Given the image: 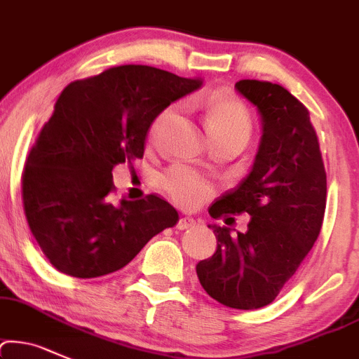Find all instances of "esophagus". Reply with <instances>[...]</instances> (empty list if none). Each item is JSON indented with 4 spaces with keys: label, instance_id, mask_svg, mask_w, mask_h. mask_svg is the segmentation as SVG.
<instances>
[{
    "label": "esophagus",
    "instance_id": "esophagus-1",
    "mask_svg": "<svg viewBox=\"0 0 359 359\" xmlns=\"http://www.w3.org/2000/svg\"><path fill=\"white\" fill-rule=\"evenodd\" d=\"M195 224H196L195 219L181 217L178 221V224H176V227H178V229H181V231H184V229H191V227H195Z\"/></svg>",
    "mask_w": 359,
    "mask_h": 359
}]
</instances>
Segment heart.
Segmentation results:
<instances>
[{
	"label": "heart",
	"mask_w": 359,
	"mask_h": 359,
	"mask_svg": "<svg viewBox=\"0 0 359 359\" xmlns=\"http://www.w3.org/2000/svg\"><path fill=\"white\" fill-rule=\"evenodd\" d=\"M180 107V104H172L156 118L152 125V137H159L164 126L176 116ZM205 109L215 140L233 138L246 145L252 137L253 123L245 104L229 95H212L205 102ZM161 187L172 202L187 209L198 207L214 194L212 181L187 165H172L168 169L161 178Z\"/></svg>",
	"instance_id": "heart-1"
}]
</instances>
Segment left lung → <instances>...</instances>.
Here are the masks:
<instances>
[{"label": "left lung", "mask_w": 359, "mask_h": 359, "mask_svg": "<svg viewBox=\"0 0 359 359\" xmlns=\"http://www.w3.org/2000/svg\"><path fill=\"white\" fill-rule=\"evenodd\" d=\"M234 88L260 114V145L248 176L215 200L209 214L219 219L246 212L252 219L246 233L212 226L217 250L196 264V276L215 302L257 310L276 299L313 248L327 175L310 113L294 95L258 80H240Z\"/></svg>", "instance_id": "8db88e82"}]
</instances>
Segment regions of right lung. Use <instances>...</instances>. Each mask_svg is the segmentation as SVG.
<instances>
[{"label":"right lung","instance_id":"right-lung-1","mask_svg":"<svg viewBox=\"0 0 359 359\" xmlns=\"http://www.w3.org/2000/svg\"><path fill=\"white\" fill-rule=\"evenodd\" d=\"M200 87V79L125 65L63 88L22 175L27 222L53 267L79 279L116 272L178 222L156 195L114 205L113 168L144 157L154 119Z\"/></svg>","mask_w":359,"mask_h":359}]
</instances>
